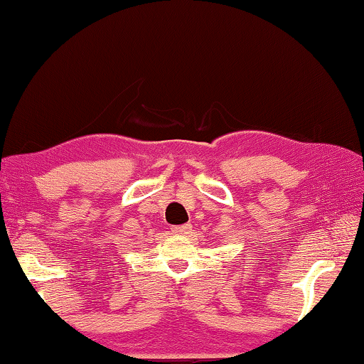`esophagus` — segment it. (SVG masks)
I'll return each mask as SVG.
<instances>
[{
    "mask_svg": "<svg viewBox=\"0 0 364 364\" xmlns=\"http://www.w3.org/2000/svg\"><path fill=\"white\" fill-rule=\"evenodd\" d=\"M171 231L174 234H178V236H186V234H190L192 231V225H182V226H172Z\"/></svg>",
    "mask_w": 364,
    "mask_h": 364,
    "instance_id": "obj_1",
    "label": "esophagus"
}]
</instances>
